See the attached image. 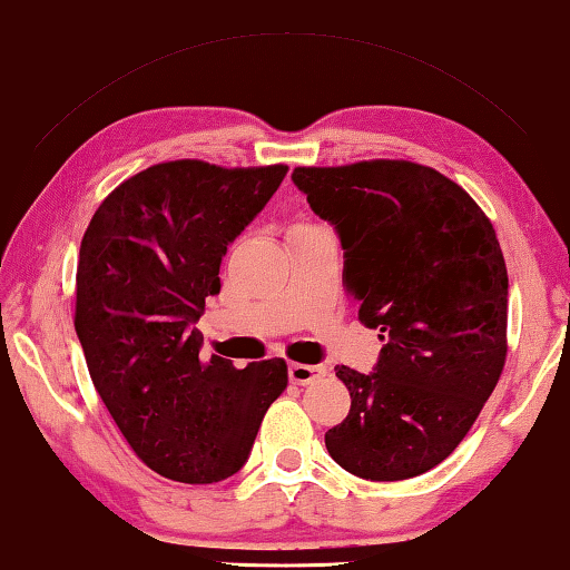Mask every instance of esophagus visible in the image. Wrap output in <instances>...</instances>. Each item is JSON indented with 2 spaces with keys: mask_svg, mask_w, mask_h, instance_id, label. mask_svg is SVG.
I'll return each mask as SVG.
<instances>
[{
  "mask_svg": "<svg viewBox=\"0 0 570 570\" xmlns=\"http://www.w3.org/2000/svg\"><path fill=\"white\" fill-rule=\"evenodd\" d=\"M287 373H291L293 384L307 386V384H313L315 379L325 376V366H307V363H291V368H287Z\"/></svg>",
  "mask_w": 570,
  "mask_h": 570,
  "instance_id": "1",
  "label": "esophagus"
}]
</instances>
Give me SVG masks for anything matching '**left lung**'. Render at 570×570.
<instances>
[{"instance_id":"1","label":"left lung","mask_w":570,"mask_h":570,"mask_svg":"<svg viewBox=\"0 0 570 570\" xmlns=\"http://www.w3.org/2000/svg\"><path fill=\"white\" fill-rule=\"evenodd\" d=\"M293 181L338 232L358 321L384 341L373 373L335 368L351 412L325 446L356 478H416L456 450L505 366L495 229L462 186L422 164L297 166Z\"/></svg>"}]
</instances>
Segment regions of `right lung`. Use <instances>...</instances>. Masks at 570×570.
I'll use <instances>...</instances> for the list:
<instances>
[{
	"mask_svg": "<svg viewBox=\"0 0 570 570\" xmlns=\"http://www.w3.org/2000/svg\"><path fill=\"white\" fill-rule=\"evenodd\" d=\"M285 174L197 158L148 166L102 199L82 235L75 333L120 434L161 478L212 484L239 472L287 386L283 358H204L197 328L227 245Z\"/></svg>",
	"mask_w": 570,
	"mask_h": 570,
	"instance_id": "right-lung-1",
	"label": "right lung"
}]
</instances>
